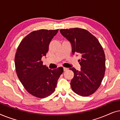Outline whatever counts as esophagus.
<instances>
[{
    "label": "esophagus",
    "mask_w": 120,
    "mask_h": 120,
    "mask_svg": "<svg viewBox=\"0 0 120 120\" xmlns=\"http://www.w3.org/2000/svg\"><path fill=\"white\" fill-rule=\"evenodd\" d=\"M68 68H65V67H64L63 68L64 71H67V70H68Z\"/></svg>",
    "instance_id": "34e87169"
}]
</instances>
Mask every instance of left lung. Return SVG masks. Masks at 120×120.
<instances>
[{"label":"left lung","mask_w":120,"mask_h":120,"mask_svg":"<svg viewBox=\"0 0 120 120\" xmlns=\"http://www.w3.org/2000/svg\"><path fill=\"white\" fill-rule=\"evenodd\" d=\"M60 33L71 43L73 55H81L80 71L70 69L74 75L70 82L72 90L81 96L87 97L96 92L104 78L105 56L98 39L84 29H62Z\"/></svg>","instance_id":"1"}]
</instances>
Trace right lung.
I'll return each instance as SVG.
<instances>
[{
    "mask_svg": "<svg viewBox=\"0 0 120 120\" xmlns=\"http://www.w3.org/2000/svg\"><path fill=\"white\" fill-rule=\"evenodd\" d=\"M58 31H33L22 39L16 51L15 64L18 78L28 92L36 97L44 98L51 94L63 72L62 67L49 69L41 60Z\"/></svg>",
    "mask_w": 120,
    "mask_h": 120,
    "instance_id": "right-lung-1",
    "label": "right lung"
}]
</instances>
